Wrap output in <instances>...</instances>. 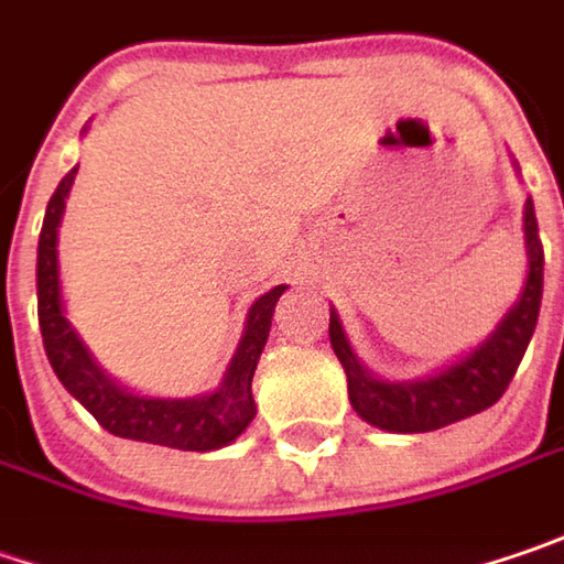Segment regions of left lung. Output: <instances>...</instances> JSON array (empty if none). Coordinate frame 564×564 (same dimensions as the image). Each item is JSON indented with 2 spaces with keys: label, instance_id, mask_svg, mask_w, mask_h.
<instances>
[{
  "label": "left lung",
  "instance_id": "8db88e82",
  "mask_svg": "<svg viewBox=\"0 0 564 564\" xmlns=\"http://www.w3.org/2000/svg\"><path fill=\"white\" fill-rule=\"evenodd\" d=\"M523 231H527L530 275L521 301L508 311V317L476 352L466 355L460 365H451L435 378L406 380V383L371 378L358 365L336 311H329V343L346 368L352 409L365 422L378 425L383 432L415 435V432H435L451 422H460L466 415H476L501 400L530 346V336L540 317V301H543V243L530 199L523 206Z\"/></svg>",
  "mask_w": 564,
  "mask_h": 564
}]
</instances>
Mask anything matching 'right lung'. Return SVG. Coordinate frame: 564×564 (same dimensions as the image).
Segmentation results:
<instances>
[{
	"instance_id": "1",
	"label": "right lung",
	"mask_w": 564,
	"mask_h": 564,
	"mask_svg": "<svg viewBox=\"0 0 564 564\" xmlns=\"http://www.w3.org/2000/svg\"><path fill=\"white\" fill-rule=\"evenodd\" d=\"M75 171L59 181L56 193L50 196V206L43 215L41 243H37V317H41V336L46 358L63 380V387L72 397L88 409L110 435L132 437V441H149L164 444L177 451H215L231 444L235 437L250 425L257 415L253 406V371L260 352L267 346L269 326L275 301L285 292V285L272 289L247 314V329L240 339L238 352L231 358V368L225 375V383L199 400H149V397H132L120 390L95 365V358L82 346L75 329L63 314V297H59V263H56V228L66 209V196L75 181Z\"/></svg>"
}]
</instances>
